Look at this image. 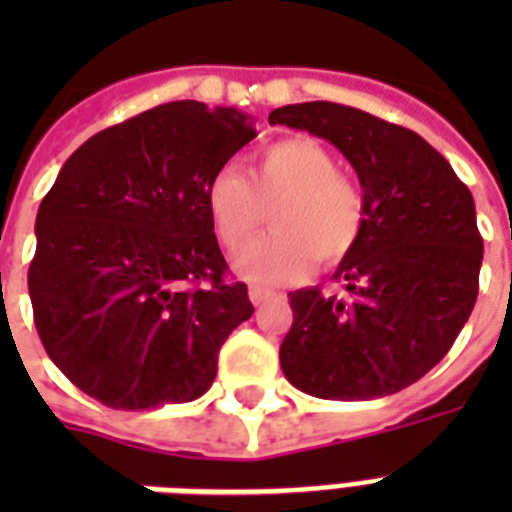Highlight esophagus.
Listing matches in <instances>:
<instances>
[{"instance_id": "34e87169", "label": "esophagus", "mask_w": 512, "mask_h": 512, "mask_svg": "<svg viewBox=\"0 0 512 512\" xmlns=\"http://www.w3.org/2000/svg\"><path fill=\"white\" fill-rule=\"evenodd\" d=\"M273 297H276V292L273 289H265V287H249V300L255 305H265L271 303Z\"/></svg>"}]
</instances>
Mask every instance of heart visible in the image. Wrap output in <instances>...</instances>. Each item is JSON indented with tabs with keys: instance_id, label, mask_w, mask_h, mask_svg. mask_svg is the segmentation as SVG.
Here are the masks:
<instances>
[{
	"instance_id": "1",
	"label": "heart",
	"mask_w": 512,
	"mask_h": 512,
	"mask_svg": "<svg viewBox=\"0 0 512 512\" xmlns=\"http://www.w3.org/2000/svg\"><path fill=\"white\" fill-rule=\"evenodd\" d=\"M271 209V231L236 260L241 276L260 284L332 268L358 247L366 228L361 185L342 175L319 140L284 138L249 156L247 175L223 167L209 177L207 212L228 252H241Z\"/></svg>"
}]
</instances>
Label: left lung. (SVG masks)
I'll list each match as a JSON object with an SVG mask.
<instances>
[{"label":"left lung","instance_id":"obj_1","mask_svg":"<svg viewBox=\"0 0 512 512\" xmlns=\"http://www.w3.org/2000/svg\"><path fill=\"white\" fill-rule=\"evenodd\" d=\"M268 122L340 148L366 199L364 236L335 271L342 292H289L284 377L329 401L409 388L449 353L476 305L484 239L468 185L417 132L358 108L313 100Z\"/></svg>","mask_w":512,"mask_h":512}]
</instances>
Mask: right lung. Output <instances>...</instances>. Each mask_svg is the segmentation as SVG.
Listing matches in <instances>:
<instances>
[{
	"mask_svg": "<svg viewBox=\"0 0 512 512\" xmlns=\"http://www.w3.org/2000/svg\"><path fill=\"white\" fill-rule=\"evenodd\" d=\"M257 132L236 108L175 100L92 135L39 204L28 265L47 356L111 409L204 396L255 308L228 281L207 183Z\"/></svg>",
	"mask_w": 512,
	"mask_h": 512,
	"instance_id": "obj_1",
	"label": "right lung"
}]
</instances>
